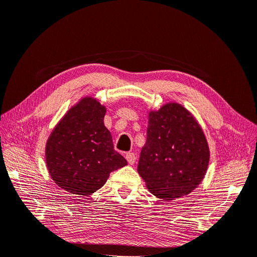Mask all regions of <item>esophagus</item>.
Instances as JSON below:
<instances>
[{
    "label": "esophagus",
    "mask_w": 257,
    "mask_h": 257,
    "mask_svg": "<svg viewBox=\"0 0 257 257\" xmlns=\"http://www.w3.org/2000/svg\"><path fill=\"white\" fill-rule=\"evenodd\" d=\"M125 158H126L127 162L131 164V166H132V164H134L135 161H136V155L134 153H126Z\"/></svg>",
    "instance_id": "obj_1"
}]
</instances>
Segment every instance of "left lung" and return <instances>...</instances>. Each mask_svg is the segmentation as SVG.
I'll list each match as a JSON object with an SVG mask.
<instances>
[{"mask_svg": "<svg viewBox=\"0 0 257 257\" xmlns=\"http://www.w3.org/2000/svg\"><path fill=\"white\" fill-rule=\"evenodd\" d=\"M209 161L207 138L190 110L168 102L149 111L137 171L153 195L163 200L189 195L204 178Z\"/></svg>", "mask_w": 257, "mask_h": 257, "instance_id": "left-lung-1", "label": "left lung"}]
</instances>
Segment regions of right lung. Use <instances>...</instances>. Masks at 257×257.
Segmentation results:
<instances>
[{"mask_svg": "<svg viewBox=\"0 0 257 257\" xmlns=\"http://www.w3.org/2000/svg\"><path fill=\"white\" fill-rule=\"evenodd\" d=\"M106 107L90 96L81 98L57 123L46 141L45 160L61 189L88 196L105 184L109 174L127 162L114 150L104 125Z\"/></svg>", "mask_w": 257, "mask_h": 257, "instance_id": "1", "label": "right lung"}]
</instances>
